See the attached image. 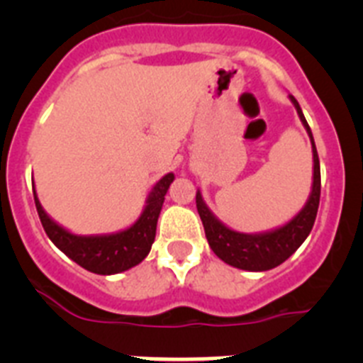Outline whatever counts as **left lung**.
<instances>
[{
	"instance_id": "obj_1",
	"label": "left lung",
	"mask_w": 363,
	"mask_h": 363,
	"mask_svg": "<svg viewBox=\"0 0 363 363\" xmlns=\"http://www.w3.org/2000/svg\"><path fill=\"white\" fill-rule=\"evenodd\" d=\"M293 101L294 108L298 112V118L306 127L307 134L311 138V147H313V185H311L309 198H307L306 205L301 207L300 213L294 218H291L287 223L277 227V229L264 230V233H238V230L227 227L223 221L218 220L213 214V211L207 207L203 201L201 192L196 191V207L198 214L203 223L205 236L209 247L213 249L214 255L220 259H223L225 264L233 265L236 269H243V271L262 272L269 271V269L278 267L284 264L285 259L289 258L301 243L306 242L309 236L311 229L316 220V213H318L320 205V160L318 152H316V145H314L313 133L309 129L303 112H301L300 105L294 99V96H289Z\"/></svg>"
}]
</instances>
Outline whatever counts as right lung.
I'll use <instances>...</instances> for the list:
<instances>
[{
  "label": "right lung",
  "mask_w": 363,
  "mask_h": 363,
  "mask_svg": "<svg viewBox=\"0 0 363 363\" xmlns=\"http://www.w3.org/2000/svg\"><path fill=\"white\" fill-rule=\"evenodd\" d=\"M172 182H174L172 172L158 179L147 196L145 207H143L140 218L127 229L108 234L70 233L69 229L60 225L45 213L36 194V189H34V201H36L41 225L50 242L86 271L108 277V274L129 271L134 265L142 264L145 256L149 255L154 238H156V223H158L160 213H162V205Z\"/></svg>",
  "instance_id": "1"
}]
</instances>
